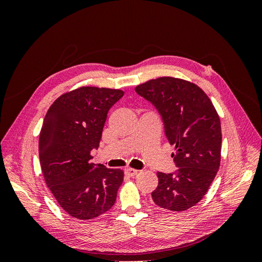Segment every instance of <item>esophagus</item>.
Returning a JSON list of instances; mask_svg holds the SVG:
<instances>
[{"instance_id":"34e87169","label":"esophagus","mask_w":262,"mask_h":262,"mask_svg":"<svg viewBox=\"0 0 262 262\" xmlns=\"http://www.w3.org/2000/svg\"><path fill=\"white\" fill-rule=\"evenodd\" d=\"M124 172H125V175H128V176H130V177H133V176L137 175V173L139 172V170L133 169V168H126V169L124 170Z\"/></svg>"}]
</instances>
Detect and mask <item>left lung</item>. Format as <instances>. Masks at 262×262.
Listing matches in <instances>:
<instances>
[{"label":"left lung","instance_id":"obj_1","mask_svg":"<svg viewBox=\"0 0 262 262\" xmlns=\"http://www.w3.org/2000/svg\"><path fill=\"white\" fill-rule=\"evenodd\" d=\"M162 116L166 138L175 152L178 169L157 172L152 192L156 205L186 211L199 202L215 178L221 163L222 131L212 101L199 86L181 78L163 76L136 87Z\"/></svg>","mask_w":262,"mask_h":262}]
</instances>
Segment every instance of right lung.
Returning a JSON list of instances; mask_svg holds the SVG:
<instances>
[{
    "label": "right lung",
    "mask_w": 262,
    "mask_h": 262,
    "mask_svg": "<svg viewBox=\"0 0 262 262\" xmlns=\"http://www.w3.org/2000/svg\"><path fill=\"white\" fill-rule=\"evenodd\" d=\"M123 91L83 86L55 99L39 136V160L47 186L71 216L92 220L113 208L123 171L93 164L107 114Z\"/></svg>",
    "instance_id": "obj_1"
}]
</instances>
